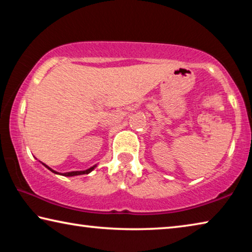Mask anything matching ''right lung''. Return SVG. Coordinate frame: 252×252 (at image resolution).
<instances>
[{"label": "right lung", "mask_w": 252, "mask_h": 252, "mask_svg": "<svg viewBox=\"0 0 252 252\" xmlns=\"http://www.w3.org/2000/svg\"><path fill=\"white\" fill-rule=\"evenodd\" d=\"M44 164V163H43ZM46 168H48L49 170H51V171L52 172H54V173H58V174H61V176H65V177H73V176H80V174H88V173H90L93 169L95 168V165L94 167H91L90 169H87V170H84V171H72V172H65V173H59V172H57V171H54V170H52L51 169L50 167H48V165L46 164H44Z\"/></svg>", "instance_id": "1"}]
</instances>
